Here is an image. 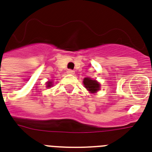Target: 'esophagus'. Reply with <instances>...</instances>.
I'll use <instances>...</instances> for the list:
<instances>
[{"instance_id": "esophagus-1", "label": "esophagus", "mask_w": 152, "mask_h": 152, "mask_svg": "<svg viewBox=\"0 0 152 152\" xmlns=\"http://www.w3.org/2000/svg\"><path fill=\"white\" fill-rule=\"evenodd\" d=\"M67 73L70 74V75H74V73H75V72H74L73 70H72V69H69V70L67 71Z\"/></svg>"}]
</instances>
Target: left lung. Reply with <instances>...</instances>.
<instances>
[{
    "mask_svg": "<svg viewBox=\"0 0 152 152\" xmlns=\"http://www.w3.org/2000/svg\"><path fill=\"white\" fill-rule=\"evenodd\" d=\"M83 85L91 93H96L100 89V83L95 80H92L90 77L83 79Z\"/></svg>",
    "mask_w": 152,
    "mask_h": 152,
    "instance_id": "8db88e82",
    "label": "left lung"
}]
</instances>
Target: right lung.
<instances>
[{
	"label": "right lung",
	"instance_id": "1",
	"mask_svg": "<svg viewBox=\"0 0 152 152\" xmlns=\"http://www.w3.org/2000/svg\"><path fill=\"white\" fill-rule=\"evenodd\" d=\"M53 86V83L51 82V81H48L47 83H46V87L47 88H50V87H52Z\"/></svg>",
	"mask_w": 152,
	"mask_h": 152
}]
</instances>
